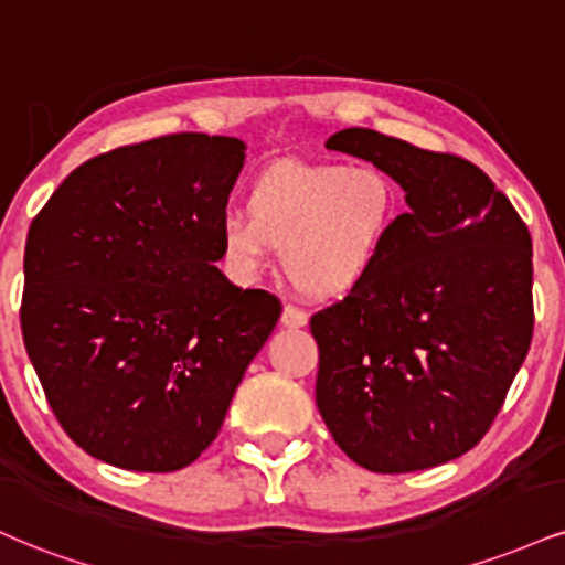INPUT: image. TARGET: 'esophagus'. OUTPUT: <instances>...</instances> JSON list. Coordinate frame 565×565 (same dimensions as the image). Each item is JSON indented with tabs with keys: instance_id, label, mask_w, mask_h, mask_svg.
Instances as JSON below:
<instances>
[{
	"instance_id": "34e87169",
	"label": "esophagus",
	"mask_w": 565,
	"mask_h": 565,
	"mask_svg": "<svg viewBox=\"0 0 565 565\" xmlns=\"http://www.w3.org/2000/svg\"><path fill=\"white\" fill-rule=\"evenodd\" d=\"M281 323L287 326V329H302V326L308 323V312H305L302 308H297V305H284Z\"/></svg>"
}]
</instances>
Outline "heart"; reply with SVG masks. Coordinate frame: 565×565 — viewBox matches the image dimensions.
I'll return each instance as SVG.
<instances>
[{"label": "heart", "instance_id": "obj_1", "mask_svg": "<svg viewBox=\"0 0 565 565\" xmlns=\"http://www.w3.org/2000/svg\"><path fill=\"white\" fill-rule=\"evenodd\" d=\"M244 210L217 223V249L234 281H257L281 247L284 270L308 295L339 297L384 260L399 192L371 162H278L249 183Z\"/></svg>", "mask_w": 565, "mask_h": 565}]
</instances>
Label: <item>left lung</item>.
<instances>
[{"instance_id":"1","label":"left lung","mask_w":565,"mask_h":565,"mask_svg":"<svg viewBox=\"0 0 565 565\" xmlns=\"http://www.w3.org/2000/svg\"><path fill=\"white\" fill-rule=\"evenodd\" d=\"M326 149L390 173L407 213L369 281L310 318L318 411L369 471L441 466L484 437L532 344V236L463 158L371 128Z\"/></svg>"}]
</instances>
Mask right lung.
Wrapping results in <instances>:
<instances>
[{"label":"right lung","mask_w":565,"mask_h":565,"mask_svg":"<svg viewBox=\"0 0 565 565\" xmlns=\"http://www.w3.org/2000/svg\"><path fill=\"white\" fill-rule=\"evenodd\" d=\"M244 149L207 134L113 149L33 217L23 342L60 426L102 463H194L276 329L281 302L213 265Z\"/></svg>","instance_id":"add662e5"}]
</instances>
